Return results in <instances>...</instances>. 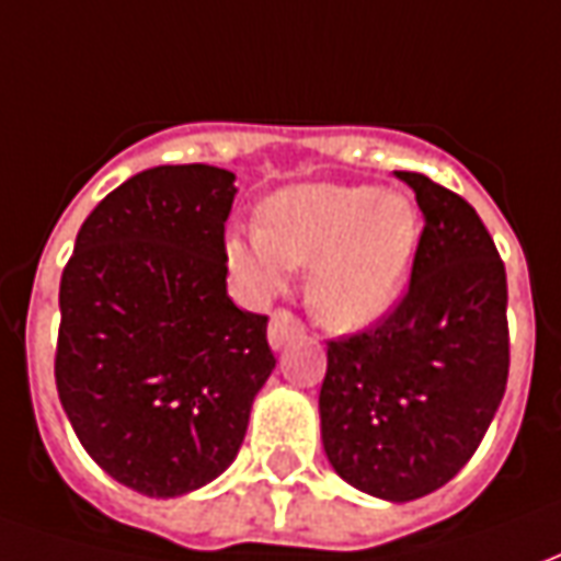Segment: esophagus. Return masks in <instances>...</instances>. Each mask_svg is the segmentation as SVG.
<instances>
[{
    "label": "esophagus",
    "mask_w": 561,
    "mask_h": 561,
    "mask_svg": "<svg viewBox=\"0 0 561 561\" xmlns=\"http://www.w3.org/2000/svg\"><path fill=\"white\" fill-rule=\"evenodd\" d=\"M304 333H306L304 321L294 316V312H288V309H276V312H273V318H270L267 336H270V345H273V348H285L288 342L300 340Z\"/></svg>",
    "instance_id": "1"
}]
</instances>
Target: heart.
Here are the masks:
<instances>
[{
	"instance_id": "heart-1",
	"label": "heart",
	"mask_w": 561,
	"mask_h": 561,
	"mask_svg": "<svg viewBox=\"0 0 561 561\" xmlns=\"http://www.w3.org/2000/svg\"><path fill=\"white\" fill-rule=\"evenodd\" d=\"M421 213L378 185H294L257 228L225 237L228 267L255 294L279 291L288 267H312L309 306L328 328L357 330L397 304L421 243Z\"/></svg>"
}]
</instances>
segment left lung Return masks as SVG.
<instances>
[{
	"instance_id": "8db88e82",
	"label": "left lung",
	"mask_w": 561,
	"mask_h": 561,
	"mask_svg": "<svg viewBox=\"0 0 561 561\" xmlns=\"http://www.w3.org/2000/svg\"><path fill=\"white\" fill-rule=\"evenodd\" d=\"M423 213L409 291L376 328L328 342L321 442L342 481L388 502L445 486L505 397V264L466 197L397 171Z\"/></svg>"
}]
</instances>
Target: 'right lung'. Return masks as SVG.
<instances>
[{
  "label": "right lung",
  "mask_w": 561,
  "mask_h": 561,
  "mask_svg": "<svg viewBox=\"0 0 561 561\" xmlns=\"http://www.w3.org/2000/svg\"><path fill=\"white\" fill-rule=\"evenodd\" d=\"M233 176L159 164L80 225L59 282L56 390L114 481L156 499L219 478L276 366L267 316L228 297Z\"/></svg>",
  "instance_id": "1"
}]
</instances>
